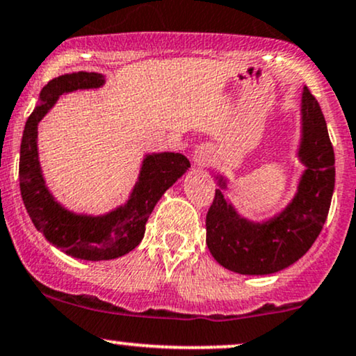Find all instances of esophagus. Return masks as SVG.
<instances>
[{"mask_svg": "<svg viewBox=\"0 0 356 356\" xmlns=\"http://www.w3.org/2000/svg\"><path fill=\"white\" fill-rule=\"evenodd\" d=\"M194 162L199 167H205V165H209V162H211V157H209L207 154L202 152V151H197L195 156H194Z\"/></svg>", "mask_w": 356, "mask_h": 356, "instance_id": "esophagus-1", "label": "esophagus"}]
</instances>
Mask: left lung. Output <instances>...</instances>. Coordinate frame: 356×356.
<instances>
[{"label": "left lung", "mask_w": 356, "mask_h": 356, "mask_svg": "<svg viewBox=\"0 0 356 356\" xmlns=\"http://www.w3.org/2000/svg\"><path fill=\"white\" fill-rule=\"evenodd\" d=\"M302 121L298 156L307 170L292 204L280 216L265 224L248 222L216 189L205 217V242L222 267L242 275L275 273L305 255L322 232L335 187V154L318 101L307 88ZM220 186L225 187L224 181Z\"/></svg>", "instance_id": "left-lung-1"}]
</instances>
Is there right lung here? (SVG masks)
I'll return each instance as SVG.
<instances>
[{"label":"right lung","instance_id":"add662e5","mask_svg":"<svg viewBox=\"0 0 356 356\" xmlns=\"http://www.w3.org/2000/svg\"><path fill=\"white\" fill-rule=\"evenodd\" d=\"M102 83V74L86 71L49 81L28 118L19 151L21 197L34 227L64 254L94 262L118 259L139 245L145 232V222L157 200L191 167L187 157L179 152L151 154L143 162L131 199L108 216H76L56 202L44 186L38 161V124L63 92L99 88Z\"/></svg>","mask_w":356,"mask_h":356}]
</instances>
